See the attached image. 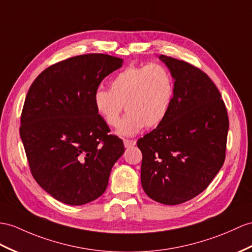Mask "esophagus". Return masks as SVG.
Masks as SVG:
<instances>
[{
  "mask_svg": "<svg viewBox=\"0 0 252 252\" xmlns=\"http://www.w3.org/2000/svg\"><path fill=\"white\" fill-rule=\"evenodd\" d=\"M124 145H125V147H130V146L136 145V140L124 139Z\"/></svg>",
  "mask_w": 252,
  "mask_h": 252,
  "instance_id": "34e87169",
  "label": "esophagus"
}]
</instances>
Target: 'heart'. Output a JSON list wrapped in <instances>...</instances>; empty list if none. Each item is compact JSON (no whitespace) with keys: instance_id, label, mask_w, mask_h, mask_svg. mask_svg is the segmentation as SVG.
I'll use <instances>...</instances> for the list:
<instances>
[{"instance_id":"b5f03b06","label":"heart","mask_w":252,"mask_h":252,"mask_svg":"<svg viewBox=\"0 0 252 252\" xmlns=\"http://www.w3.org/2000/svg\"><path fill=\"white\" fill-rule=\"evenodd\" d=\"M175 82L162 64L129 65L110 82V90L100 88L94 94V106L106 124L118 127L123 108L128 112L119 132L133 136L144 126H158L173 103Z\"/></svg>"}]
</instances>
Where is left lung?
I'll use <instances>...</instances> for the list:
<instances>
[{
	"instance_id": "1",
	"label": "left lung",
	"mask_w": 252,
	"mask_h": 252,
	"mask_svg": "<svg viewBox=\"0 0 252 252\" xmlns=\"http://www.w3.org/2000/svg\"><path fill=\"white\" fill-rule=\"evenodd\" d=\"M175 80L165 119L137 142L141 183L159 203L176 205L207 188L225 159L229 118L219 91L204 71L185 61L159 57Z\"/></svg>"
}]
</instances>
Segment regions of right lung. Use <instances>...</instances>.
I'll use <instances>...</instances> for the list:
<instances>
[{"mask_svg":"<svg viewBox=\"0 0 252 252\" xmlns=\"http://www.w3.org/2000/svg\"><path fill=\"white\" fill-rule=\"evenodd\" d=\"M122 64L108 54L77 55L49 66L29 89L19 130L31 173L65 204L99 198L125 151L93 100L102 80Z\"/></svg>","mask_w":252,"mask_h":252,"instance_id":"obj_1","label":"right lung"}]
</instances>
